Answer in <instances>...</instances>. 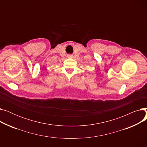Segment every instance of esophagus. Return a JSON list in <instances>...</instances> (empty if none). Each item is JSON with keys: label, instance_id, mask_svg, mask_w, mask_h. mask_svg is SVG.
Listing matches in <instances>:
<instances>
[{"label": "esophagus", "instance_id": "34e87169", "mask_svg": "<svg viewBox=\"0 0 147 147\" xmlns=\"http://www.w3.org/2000/svg\"><path fill=\"white\" fill-rule=\"evenodd\" d=\"M68 58H73V55H68Z\"/></svg>", "mask_w": 147, "mask_h": 147}]
</instances>
